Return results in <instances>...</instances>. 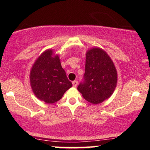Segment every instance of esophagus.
<instances>
[{
  "label": "esophagus",
  "mask_w": 150,
  "mask_h": 150,
  "mask_svg": "<svg viewBox=\"0 0 150 150\" xmlns=\"http://www.w3.org/2000/svg\"><path fill=\"white\" fill-rule=\"evenodd\" d=\"M77 85V80H74L73 82V86L74 87H76Z\"/></svg>",
  "instance_id": "esophagus-1"
}]
</instances>
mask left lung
<instances>
[{
	"instance_id": "obj_1",
	"label": "left lung",
	"mask_w": 150,
	"mask_h": 150,
	"mask_svg": "<svg viewBox=\"0 0 150 150\" xmlns=\"http://www.w3.org/2000/svg\"><path fill=\"white\" fill-rule=\"evenodd\" d=\"M117 78L116 67L106 51L92 48L86 53L84 81L77 89L88 102L100 104L112 95Z\"/></svg>"
}]
</instances>
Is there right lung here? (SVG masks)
Segmentation results:
<instances>
[{"instance_id": "obj_1", "label": "right lung", "mask_w": 150, "mask_h": 150, "mask_svg": "<svg viewBox=\"0 0 150 150\" xmlns=\"http://www.w3.org/2000/svg\"><path fill=\"white\" fill-rule=\"evenodd\" d=\"M30 85L38 99L53 104L73 86L62 68L59 56L46 50L34 62L30 71Z\"/></svg>"}]
</instances>
